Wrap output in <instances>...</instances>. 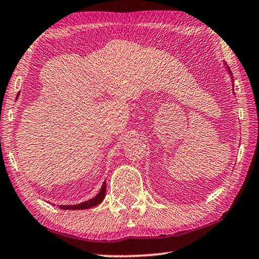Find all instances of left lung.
Here are the masks:
<instances>
[{"instance_id":"1","label":"left lung","mask_w":259,"mask_h":259,"mask_svg":"<svg viewBox=\"0 0 259 259\" xmlns=\"http://www.w3.org/2000/svg\"><path fill=\"white\" fill-rule=\"evenodd\" d=\"M227 69H228V70H229V68H228V67H227ZM229 73H230V76H231V77H233V73H231V71H230V70H229ZM233 81H234V77H233ZM233 85H234V83H233Z\"/></svg>"}]
</instances>
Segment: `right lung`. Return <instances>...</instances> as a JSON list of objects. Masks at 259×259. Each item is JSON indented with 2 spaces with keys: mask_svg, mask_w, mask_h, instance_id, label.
<instances>
[{
  "mask_svg": "<svg viewBox=\"0 0 259 259\" xmlns=\"http://www.w3.org/2000/svg\"><path fill=\"white\" fill-rule=\"evenodd\" d=\"M18 96H19V94H18ZM105 194H106V182L103 183V187H102V189H100V191L97 196L94 197L91 200H88V201L78 203V204H73V205H59V208L63 209V210H81V209L93 208V207H95V205H97L103 201L105 198Z\"/></svg>",
  "mask_w": 259,
  "mask_h": 259,
  "instance_id": "1",
  "label": "right lung"
}]
</instances>
